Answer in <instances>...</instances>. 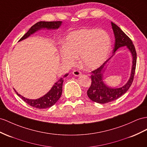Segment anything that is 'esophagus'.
Listing matches in <instances>:
<instances>
[{"mask_svg":"<svg viewBox=\"0 0 147 147\" xmlns=\"http://www.w3.org/2000/svg\"><path fill=\"white\" fill-rule=\"evenodd\" d=\"M73 74L74 76H77V77H78V76H80V75H81V72H80V71H78V70H74V71H73Z\"/></svg>","mask_w":147,"mask_h":147,"instance_id":"obj_1","label":"esophagus"}]
</instances>
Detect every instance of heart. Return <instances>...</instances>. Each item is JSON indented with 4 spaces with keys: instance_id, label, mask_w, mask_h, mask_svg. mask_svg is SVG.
<instances>
[{
    "instance_id": "1",
    "label": "heart",
    "mask_w": 147,
    "mask_h": 147,
    "mask_svg": "<svg viewBox=\"0 0 147 147\" xmlns=\"http://www.w3.org/2000/svg\"><path fill=\"white\" fill-rule=\"evenodd\" d=\"M111 48V39L102 30L83 28L69 33L59 50L60 59L72 66L80 56L81 65L86 69H94L106 59Z\"/></svg>"
}]
</instances>
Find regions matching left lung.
<instances>
[{
	"mask_svg": "<svg viewBox=\"0 0 147 147\" xmlns=\"http://www.w3.org/2000/svg\"><path fill=\"white\" fill-rule=\"evenodd\" d=\"M111 25L115 36L114 47L112 52L113 55L98 69L92 71L91 76L92 83L87 91V94L89 99L94 102L99 104H106L111 102L123 95L129 90L132 83L135 67H136L137 53L132 41L116 24L111 22ZM123 46L127 47L133 57L131 75L129 80L122 87L117 88H111L107 86L103 81V73L107 68L108 61L114 55L115 51L119 48Z\"/></svg>",
	"mask_w": 147,
	"mask_h": 147,
	"instance_id": "8db88e82",
	"label": "left lung"
}]
</instances>
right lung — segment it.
<instances>
[{
	"instance_id": "add662e5",
	"label": "right lung",
	"mask_w": 147,
	"mask_h": 147,
	"mask_svg": "<svg viewBox=\"0 0 147 147\" xmlns=\"http://www.w3.org/2000/svg\"><path fill=\"white\" fill-rule=\"evenodd\" d=\"M62 25V22H44L41 21L37 22L36 24L33 25L32 27L29 29V30L22 36L18 41H21L26 38H27L31 35L34 34L35 33L38 32L41 30L47 29L48 30H57ZM69 74H66L63 76V78H61L58 80L57 82L52 86L51 89L46 94H45L42 97H40L38 99H30L26 98V97L22 96L18 94L16 90L14 89L15 92H16L17 96L20 97L26 103H27L30 106L33 107L38 109H46L50 107L53 106L54 104L59 100L62 94V88L63 83L64 81V78L67 76Z\"/></svg>"
}]
</instances>
